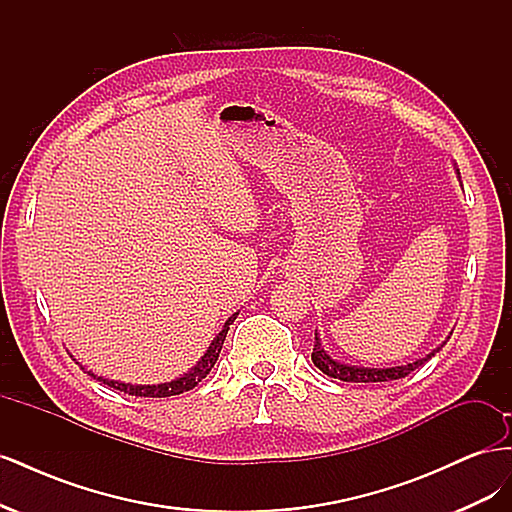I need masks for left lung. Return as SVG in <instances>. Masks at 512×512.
<instances>
[{
    "label": "left lung",
    "mask_w": 512,
    "mask_h": 512,
    "mask_svg": "<svg viewBox=\"0 0 512 512\" xmlns=\"http://www.w3.org/2000/svg\"><path fill=\"white\" fill-rule=\"evenodd\" d=\"M455 173H457V179L461 181L459 168H455ZM448 337H451V335H448ZM448 337H446V342H448ZM446 342H442L436 350H431L427 356H423V359H416V361L406 363V365H395V367H359V365L339 363L337 359H333V356L322 348L320 335L316 333V344H314V352H312V361L322 371V374H327V376H331L335 380H342V382H386V380L406 378L408 374H412L414 369H418L423 363H427L433 354L440 352V348Z\"/></svg>",
    "instance_id": "8db88e82"
}]
</instances>
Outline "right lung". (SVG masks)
<instances>
[{
  "mask_svg": "<svg viewBox=\"0 0 512 512\" xmlns=\"http://www.w3.org/2000/svg\"><path fill=\"white\" fill-rule=\"evenodd\" d=\"M237 316H239V312L232 314V316L224 322L222 331L213 337V342L209 344L207 352H205L203 356H200V361L188 371V374H183V376H179V378H175V380H170V382H160V384H130V382L108 380V378H104V376H96L91 369L87 371V374H89L91 378L100 380L102 384L111 386V389H115V391L128 393V395H136V397H173V395H181V393H185V391L194 389V386H196L200 380H203V378H207V374L213 369L215 361H218V356H220V350H222V346H224V339H226V333H228V329H230V324L237 320ZM81 367H83V365H81ZM83 369H85V367H83Z\"/></svg>",
  "mask_w": 512,
  "mask_h": 512,
  "instance_id": "1",
  "label": "right lung"
}]
</instances>
